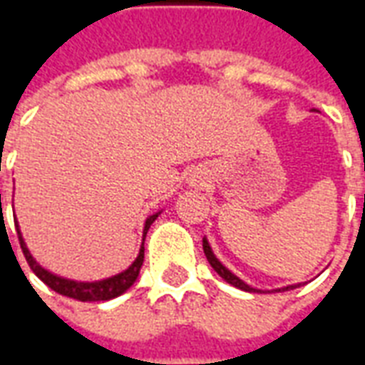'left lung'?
I'll use <instances>...</instances> for the list:
<instances>
[{
	"label": "left lung",
	"mask_w": 365,
	"mask_h": 365,
	"mask_svg": "<svg viewBox=\"0 0 365 365\" xmlns=\"http://www.w3.org/2000/svg\"><path fill=\"white\" fill-rule=\"evenodd\" d=\"M203 252H205L207 260H209V264H211V268L217 272V274L221 275L222 279L227 283H230V285H235V287H238V289L242 291H248V293H262V289H256V287H252V285H248L246 282H242L238 275H235L232 272H230L225 264H222L217 256H215L213 248H211V245H209V240H207V237H203ZM303 283H293V285H285V287H277V289H272V293H279V291H289V289H295V287H301Z\"/></svg>",
	"instance_id": "8db88e82"
}]
</instances>
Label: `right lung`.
Here are the masks:
<instances>
[{
    "instance_id": "add662e5",
    "label": "right lung",
    "mask_w": 365,
    "mask_h": 365,
    "mask_svg": "<svg viewBox=\"0 0 365 365\" xmlns=\"http://www.w3.org/2000/svg\"><path fill=\"white\" fill-rule=\"evenodd\" d=\"M0 209H1V193H0ZM162 211H156L154 215H150L146 221H144L143 229V245H140V250H138V256L136 260L128 266L127 269H123L120 274H115L111 277H105V279H97V282H78V279H68V277H62V275H56L48 272L46 268H43L38 262L33 258V254L25 245V238L21 235L19 222H17V217H15V229H17V237H19L21 250L27 258L29 266L35 272L41 279H43L51 289H54L60 295H66V297L78 299V301H109V299H115L123 295L125 291L130 289V285L136 282V277L140 274V268H143L144 262V238H146V232L150 229V225L156 219Z\"/></svg>"
}]
</instances>
